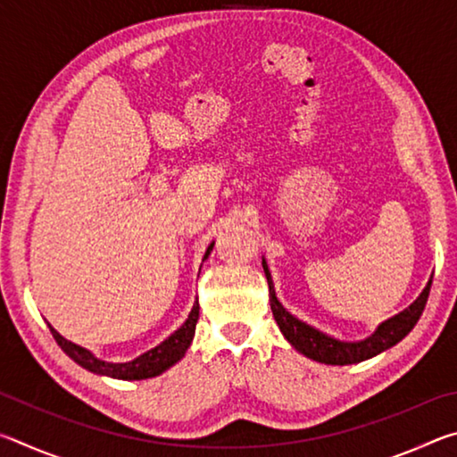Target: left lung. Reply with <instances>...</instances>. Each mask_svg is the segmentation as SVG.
<instances>
[{
  "label": "left lung",
  "mask_w": 457,
  "mask_h": 457,
  "mask_svg": "<svg viewBox=\"0 0 457 457\" xmlns=\"http://www.w3.org/2000/svg\"><path fill=\"white\" fill-rule=\"evenodd\" d=\"M264 266V272L268 278L270 286V306H272V314L280 327L282 335L286 340L294 346V349L306 354L308 359H314L319 362H327V365H353V362H361L365 359L375 357V354L391 349L393 345H397L401 338H405L411 328L420 320L425 304H428L429 290H431V280L425 286L420 298L415 303L405 308L403 312L393 316L381 327L375 330L373 337H369L361 343H343V340H337L332 337H327L324 332L312 328L311 324L298 320L296 316H292L286 308L280 304V300L276 298L272 276H270V270L266 262H262Z\"/></svg>",
  "instance_id": "left-lung-1"
}]
</instances>
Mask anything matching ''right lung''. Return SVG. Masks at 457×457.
Wrapping results in <instances>:
<instances>
[{"mask_svg":"<svg viewBox=\"0 0 457 457\" xmlns=\"http://www.w3.org/2000/svg\"><path fill=\"white\" fill-rule=\"evenodd\" d=\"M213 250V244L207 247L204 260H207ZM199 319V304L195 303L189 312V319L183 322L181 328H177L171 337L163 340L159 346L146 351L141 357H137L130 362H106L96 359L90 351L82 349V346L71 343L64 337H60L56 330L50 327L52 337L56 338V343L60 345V349L64 351L68 357L72 361L79 362L80 367L92 370V373L98 375H106V377H114V378H125V381H141V378H151L157 377L167 370L169 367H173L177 361L183 359L185 351L189 349L193 335H195V324Z\"/></svg>","mask_w":457,"mask_h":457,"instance_id":"obj_1","label":"right lung"}]
</instances>
